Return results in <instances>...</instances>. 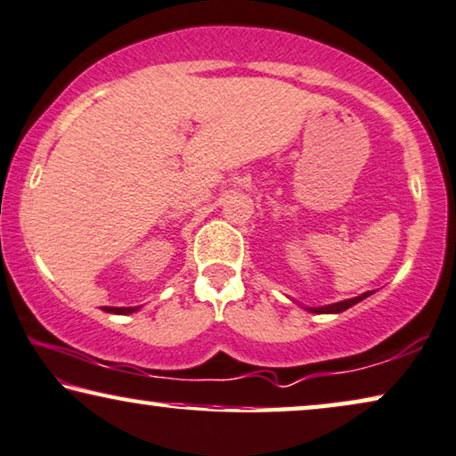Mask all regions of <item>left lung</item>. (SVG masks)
Wrapping results in <instances>:
<instances>
[{
	"instance_id": "8db88e82",
	"label": "left lung",
	"mask_w": 456,
	"mask_h": 456,
	"mask_svg": "<svg viewBox=\"0 0 456 456\" xmlns=\"http://www.w3.org/2000/svg\"><path fill=\"white\" fill-rule=\"evenodd\" d=\"M368 295H371V291H368V293H362V295H357V297H354V299H345V301H338V304H330V305H324V307H307V310L314 312V314H338V312H345V310H347V307H351V305L359 304V301L368 297Z\"/></svg>"
}]
</instances>
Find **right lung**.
<instances>
[{
    "instance_id": "1",
    "label": "right lung",
    "mask_w": 456,
    "mask_h": 456,
    "mask_svg": "<svg viewBox=\"0 0 456 456\" xmlns=\"http://www.w3.org/2000/svg\"><path fill=\"white\" fill-rule=\"evenodd\" d=\"M102 310L109 314H132V312H136L138 307H102Z\"/></svg>"
}]
</instances>
